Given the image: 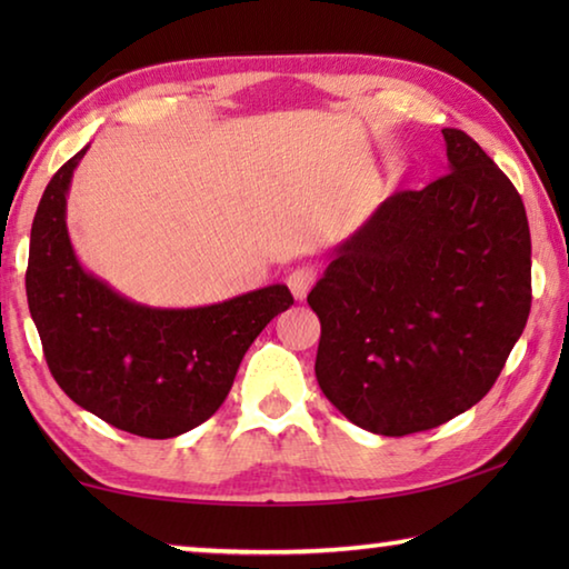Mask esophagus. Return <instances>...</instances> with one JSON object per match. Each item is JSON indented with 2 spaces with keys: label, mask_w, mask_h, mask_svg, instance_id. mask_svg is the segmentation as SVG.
Returning <instances> with one entry per match:
<instances>
[{
  "label": "esophagus",
  "mask_w": 569,
  "mask_h": 569,
  "mask_svg": "<svg viewBox=\"0 0 569 569\" xmlns=\"http://www.w3.org/2000/svg\"><path fill=\"white\" fill-rule=\"evenodd\" d=\"M313 283H316V268L311 266L296 268V271H291V276H288V288H291L296 301H303Z\"/></svg>",
  "instance_id": "34e87169"
}]
</instances>
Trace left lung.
Instances as JSON below:
<instances>
[{"mask_svg":"<svg viewBox=\"0 0 569 569\" xmlns=\"http://www.w3.org/2000/svg\"><path fill=\"white\" fill-rule=\"evenodd\" d=\"M449 172L393 192L333 248L308 306L316 379L356 427L435 429L495 387L532 306L522 198L467 132L445 128Z\"/></svg>","mask_w":569,"mask_h":569,"instance_id":"obj_1","label":"left lung"}]
</instances>
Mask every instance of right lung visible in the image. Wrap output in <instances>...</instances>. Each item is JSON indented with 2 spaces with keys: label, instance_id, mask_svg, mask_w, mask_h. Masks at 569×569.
I'll return each instance as SVG.
<instances>
[{
  "label": "right lung",
  "instance_id": "obj_1",
  "mask_svg": "<svg viewBox=\"0 0 569 569\" xmlns=\"http://www.w3.org/2000/svg\"><path fill=\"white\" fill-rule=\"evenodd\" d=\"M88 148L54 172L37 206L27 301L47 366L77 407L130 435L170 439L226 401L248 346L293 303L283 283L223 303L152 308L120 296L77 261L67 190Z\"/></svg>",
  "mask_w": 569,
  "mask_h": 569
}]
</instances>
